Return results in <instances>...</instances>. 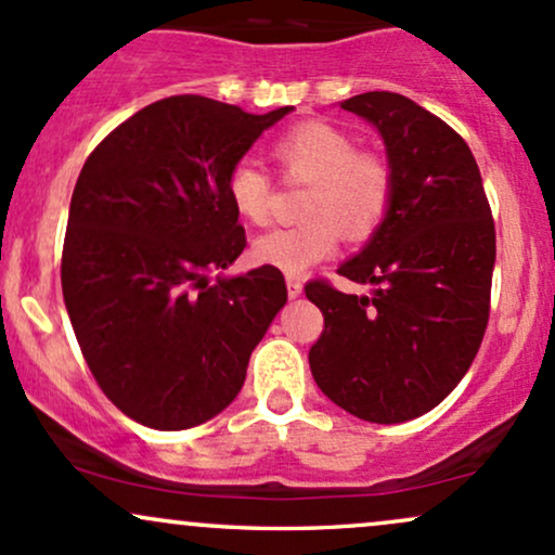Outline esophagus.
<instances>
[{"instance_id":"obj_1","label":"esophagus","mask_w":555,"mask_h":555,"mask_svg":"<svg viewBox=\"0 0 555 555\" xmlns=\"http://www.w3.org/2000/svg\"><path fill=\"white\" fill-rule=\"evenodd\" d=\"M286 295H289V299H297L299 295H302V279L286 276Z\"/></svg>"}]
</instances>
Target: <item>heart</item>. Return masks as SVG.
<instances>
[{"mask_svg":"<svg viewBox=\"0 0 555 555\" xmlns=\"http://www.w3.org/2000/svg\"><path fill=\"white\" fill-rule=\"evenodd\" d=\"M271 158L286 182H305L299 216L302 221L276 227L253 242L260 266L289 273L308 271L339 245L371 240L391 214V167L358 140L328 122H302L271 145ZM232 208L250 224H263L271 214L273 180L250 158H240L227 175Z\"/></svg>","mask_w":555,"mask_h":555,"instance_id":"obj_1","label":"heart"}]
</instances>
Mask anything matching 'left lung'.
I'll use <instances>...</instances> for the list:
<instances>
[{"instance_id": "1", "label": "left lung", "mask_w": 555, "mask_h": 555, "mask_svg": "<svg viewBox=\"0 0 555 555\" xmlns=\"http://www.w3.org/2000/svg\"><path fill=\"white\" fill-rule=\"evenodd\" d=\"M378 127L393 175L384 227L339 276L373 284L344 295L305 284L323 313L310 347L318 388L367 423L420 417L454 391L488 328L495 227L480 169L456 130L406 95L371 91L341 101Z\"/></svg>"}]
</instances>
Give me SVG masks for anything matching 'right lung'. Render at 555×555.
Returning <instances> with one entry per match:
<instances>
[{"label": "right lung", "mask_w": 555, "mask_h": 555, "mask_svg": "<svg viewBox=\"0 0 555 555\" xmlns=\"http://www.w3.org/2000/svg\"><path fill=\"white\" fill-rule=\"evenodd\" d=\"M289 112L169 95L114 127L82 164L62 295L95 384L140 425L184 430L219 415L284 308L271 266L214 284L208 273L247 245L229 169Z\"/></svg>", "instance_id": "add662e5"}]
</instances>
